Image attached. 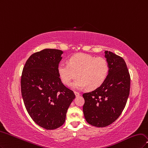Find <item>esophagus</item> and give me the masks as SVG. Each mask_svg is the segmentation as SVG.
Listing matches in <instances>:
<instances>
[{"mask_svg":"<svg viewBox=\"0 0 148 148\" xmlns=\"http://www.w3.org/2000/svg\"><path fill=\"white\" fill-rule=\"evenodd\" d=\"M74 94L75 95V97H79V96H80V94L79 92H74Z\"/></svg>","mask_w":148,"mask_h":148,"instance_id":"1","label":"esophagus"}]
</instances>
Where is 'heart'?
Listing matches in <instances>:
<instances>
[{"instance_id":"1","label":"heart","mask_w":148,"mask_h":148,"mask_svg":"<svg viewBox=\"0 0 148 148\" xmlns=\"http://www.w3.org/2000/svg\"><path fill=\"white\" fill-rule=\"evenodd\" d=\"M109 72V66L105 58L87 54L74 55L69 63L61 62L58 66L60 77L66 85H69L78 76L71 85L75 89L97 88L106 80Z\"/></svg>"}]
</instances>
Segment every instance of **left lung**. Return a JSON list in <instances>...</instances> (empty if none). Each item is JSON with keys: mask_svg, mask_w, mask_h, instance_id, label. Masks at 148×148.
Masks as SVG:
<instances>
[{"mask_svg": "<svg viewBox=\"0 0 148 148\" xmlns=\"http://www.w3.org/2000/svg\"><path fill=\"white\" fill-rule=\"evenodd\" d=\"M104 53L109 66L107 79L93 91L83 94L85 120L97 127L108 126L117 120L130 93V76L125 61L111 51Z\"/></svg>", "mask_w": 148, "mask_h": 148, "instance_id": "left-lung-1", "label": "left lung"}]
</instances>
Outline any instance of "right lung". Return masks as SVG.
<instances>
[{"mask_svg": "<svg viewBox=\"0 0 148 148\" xmlns=\"http://www.w3.org/2000/svg\"><path fill=\"white\" fill-rule=\"evenodd\" d=\"M63 51L46 49L32 54L24 66L21 95L30 117L38 125L54 130L65 122L75 96L62 83L58 66Z\"/></svg>", "mask_w": 148, "mask_h": 148, "instance_id": "obj_1", "label": "right lung"}]
</instances>
